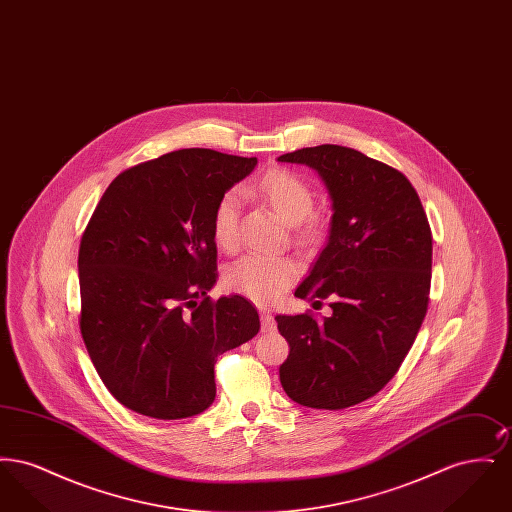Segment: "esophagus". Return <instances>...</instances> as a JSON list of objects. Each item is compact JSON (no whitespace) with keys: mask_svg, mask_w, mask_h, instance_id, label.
<instances>
[{"mask_svg":"<svg viewBox=\"0 0 512 512\" xmlns=\"http://www.w3.org/2000/svg\"><path fill=\"white\" fill-rule=\"evenodd\" d=\"M261 328H263V332H274L276 330V320L268 311L261 313Z\"/></svg>","mask_w":512,"mask_h":512,"instance_id":"34e87169","label":"esophagus"}]
</instances>
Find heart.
Segmentation results:
<instances>
[{"label": "heart", "instance_id": "b5f03b06", "mask_svg": "<svg viewBox=\"0 0 512 512\" xmlns=\"http://www.w3.org/2000/svg\"><path fill=\"white\" fill-rule=\"evenodd\" d=\"M255 190L267 199L280 219L295 224L303 238L315 236L317 222L309 219L315 207V195L299 174L274 169L257 182ZM238 220L240 195L230 190L220 197L213 215V236L220 247L230 249L236 245ZM297 272L299 267L290 257L247 253L226 268L224 282L232 292L242 293L255 303H272L292 284Z\"/></svg>", "mask_w": 512, "mask_h": 512}]
</instances>
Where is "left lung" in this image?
I'll return each instance as SVG.
<instances>
[{
    "label": "left lung",
    "instance_id": "left-lung-1",
    "mask_svg": "<svg viewBox=\"0 0 512 512\" xmlns=\"http://www.w3.org/2000/svg\"><path fill=\"white\" fill-rule=\"evenodd\" d=\"M318 172L332 199L328 242L295 297L332 315H276L290 355L288 397L311 409L353 407L382 390L405 361L428 309L432 232L413 184L351 147L324 144L278 157Z\"/></svg>",
    "mask_w": 512,
    "mask_h": 512
}]
</instances>
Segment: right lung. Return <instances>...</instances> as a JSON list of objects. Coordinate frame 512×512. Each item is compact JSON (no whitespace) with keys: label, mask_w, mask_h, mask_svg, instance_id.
I'll return each instance as SVG.
<instances>
[{"label":"right lung","mask_w":512,"mask_h":512,"mask_svg":"<svg viewBox=\"0 0 512 512\" xmlns=\"http://www.w3.org/2000/svg\"><path fill=\"white\" fill-rule=\"evenodd\" d=\"M255 165L178 149L121 172L101 195L78 251L80 332L126 409L159 420L203 413L217 357L257 336V309L242 295L207 297L219 278L215 207Z\"/></svg>","instance_id":"add662e5"}]
</instances>
